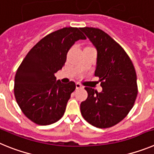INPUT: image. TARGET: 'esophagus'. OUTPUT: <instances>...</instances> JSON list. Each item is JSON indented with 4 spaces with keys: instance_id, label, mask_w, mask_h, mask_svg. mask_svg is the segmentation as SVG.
<instances>
[{
    "instance_id": "1",
    "label": "esophagus",
    "mask_w": 154,
    "mask_h": 154,
    "mask_svg": "<svg viewBox=\"0 0 154 154\" xmlns=\"http://www.w3.org/2000/svg\"><path fill=\"white\" fill-rule=\"evenodd\" d=\"M75 86H76V89H81V88H83V86H82L80 83H79V82H77V83L75 84Z\"/></svg>"
}]
</instances>
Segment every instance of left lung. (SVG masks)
<instances>
[{
  "label": "left lung",
  "instance_id": "8db88e82",
  "mask_svg": "<svg viewBox=\"0 0 154 154\" xmlns=\"http://www.w3.org/2000/svg\"><path fill=\"white\" fill-rule=\"evenodd\" d=\"M97 50L95 75L103 91L85 87L88 97L80 105L84 119L98 128H109L123 120L137 99V74L126 51L108 34L95 28H82Z\"/></svg>",
  "mask_w": 154,
  "mask_h": 154
}]
</instances>
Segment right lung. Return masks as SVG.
I'll list each match as a JSON object with an SVG mask.
<instances>
[{"label":"right lung","mask_w":154,"mask_h":154,"mask_svg":"<svg viewBox=\"0 0 154 154\" xmlns=\"http://www.w3.org/2000/svg\"><path fill=\"white\" fill-rule=\"evenodd\" d=\"M86 39L77 28H64L39 41L27 54L14 78V96L23 113L36 124L50 125L62 117L75 83L56 81L70 48Z\"/></svg>","instance_id":"1"}]
</instances>
